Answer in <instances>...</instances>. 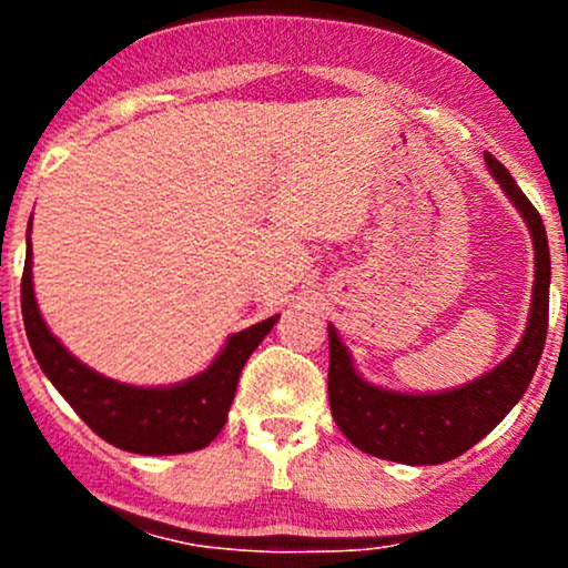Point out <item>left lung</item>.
I'll return each instance as SVG.
<instances>
[{"instance_id":"obj_1","label":"left lung","mask_w":568,"mask_h":568,"mask_svg":"<svg viewBox=\"0 0 568 568\" xmlns=\"http://www.w3.org/2000/svg\"><path fill=\"white\" fill-rule=\"evenodd\" d=\"M488 171L497 175L507 197L529 224L537 251V280L529 325L520 344L501 366L488 371L467 387L438 395H400L371 387L355 374L352 361L328 325V400L331 414L361 452L403 465H440L473 448L507 416L529 387L545 349L547 310H550V247L537 207L520 192L515 179L486 154Z\"/></svg>"}]
</instances>
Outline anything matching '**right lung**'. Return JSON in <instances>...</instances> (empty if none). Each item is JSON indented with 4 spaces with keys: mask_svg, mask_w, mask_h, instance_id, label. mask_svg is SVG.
Here are the masks:
<instances>
[{
    "mask_svg": "<svg viewBox=\"0 0 568 568\" xmlns=\"http://www.w3.org/2000/svg\"><path fill=\"white\" fill-rule=\"evenodd\" d=\"M21 310L26 336L39 368L48 374L69 406L98 438L133 454H186L205 448L224 427L234 400L240 371L258 342L270 334L277 315L234 334L211 368L175 387H130L82 366L50 334L37 310L31 285V247L21 277Z\"/></svg>",
    "mask_w": 568,
    "mask_h": 568,
    "instance_id": "obj_1",
    "label": "right lung"
}]
</instances>
